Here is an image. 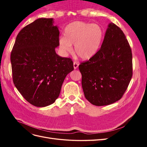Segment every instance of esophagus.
Listing matches in <instances>:
<instances>
[{"instance_id":"34e87169","label":"esophagus","mask_w":147,"mask_h":147,"mask_svg":"<svg viewBox=\"0 0 147 147\" xmlns=\"http://www.w3.org/2000/svg\"><path fill=\"white\" fill-rule=\"evenodd\" d=\"M78 65H79V64L77 63V62L74 61V69H77L78 67Z\"/></svg>"}]
</instances>
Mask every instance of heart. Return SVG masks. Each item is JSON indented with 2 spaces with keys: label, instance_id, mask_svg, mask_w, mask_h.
Here are the masks:
<instances>
[{
  "label": "heart",
  "instance_id": "b5f03b06",
  "mask_svg": "<svg viewBox=\"0 0 147 147\" xmlns=\"http://www.w3.org/2000/svg\"><path fill=\"white\" fill-rule=\"evenodd\" d=\"M103 37L100 26L83 21H74L66 26L64 37L59 38V47L64 54L70 52L74 45V52L80 58L86 60L94 56Z\"/></svg>",
  "mask_w": 147,
  "mask_h": 147
}]
</instances>
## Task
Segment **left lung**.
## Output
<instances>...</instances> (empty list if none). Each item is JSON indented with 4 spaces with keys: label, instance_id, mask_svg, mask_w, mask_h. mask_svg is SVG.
Returning a JSON list of instances; mask_svg holds the SVG:
<instances>
[{
    "label": "left lung",
    "instance_id": "obj_1",
    "mask_svg": "<svg viewBox=\"0 0 147 147\" xmlns=\"http://www.w3.org/2000/svg\"><path fill=\"white\" fill-rule=\"evenodd\" d=\"M132 58L125 35L116 24L110 23L99 50L79 65L85 98L96 106L121 99L132 76Z\"/></svg>",
    "mask_w": 147,
    "mask_h": 147
}]
</instances>
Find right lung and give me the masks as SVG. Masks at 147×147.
I'll return each instance as SVG.
<instances>
[{
    "instance_id": "obj_1",
    "label": "right lung",
    "mask_w": 147,
    "mask_h": 147,
    "mask_svg": "<svg viewBox=\"0 0 147 147\" xmlns=\"http://www.w3.org/2000/svg\"><path fill=\"white\" fill-rule=\"evenodd\" d=\"M59 31L53 18H39L18 34L11 52L13 81L29 103L43 107L54 103L66 75L74 70L70 57L57 55Z\"/></svg>"
}]
</instances>
